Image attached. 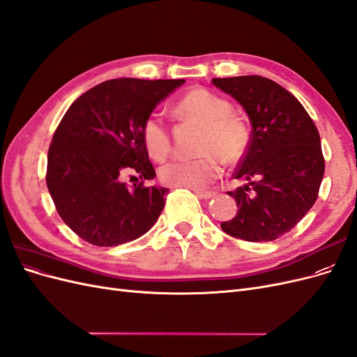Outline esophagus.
Returning a JSON list of instances; mask_svg holds the SVG:
<instances>
[{
    "mask_svg": "<svg viewBox=\"0 0 357 357\" xmlns=\"http://www.w3.org/2000/svg\"><path fill=\"white\" fill-rule=\"evenodd\" d=\"M193 192L197 193V197L201 198V199H211L214 198L215 192H211V190H201V189H193Z\"/></svg>",
    "mask_w": 357,
    "mask_h": 357,
    "instance_id": "1",
    "label": "esophagus"
}]
</instances>
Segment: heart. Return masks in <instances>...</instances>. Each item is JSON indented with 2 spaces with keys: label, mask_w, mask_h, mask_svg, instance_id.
<instances>
[{
  "label": "heart",
  "mask_w": 357,
  "mask_h": 357,
  "mask_svg": "<svg viewBox=\"0 0 357 357\" xmlns=\"http://www.w3.org/2000/svg\"><path fill=\"white\" fill-rule=\"evenodd\" d=\"M181 121L201 125L197 158L172 159L162 165L159 177L164 185L201 189L222 174V159L236 164L243 159L250 143V131L241 117L231 113L228 100L207 89H192L174 107ZM143 142L149 155L156 160L169 152V131L158 113L149 114L143 123Z\"/></svg>",
  "instance_id": "heart-1"
}]
</instances>
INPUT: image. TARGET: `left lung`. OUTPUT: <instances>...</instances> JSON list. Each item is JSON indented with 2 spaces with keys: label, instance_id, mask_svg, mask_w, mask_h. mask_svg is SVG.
I'll return each mask as SVG.
<instances>
[{
  "label": "left lung",
  "instance_id": "left-lung-1",
  "mask_svg": "<svg viewBox=\"0 0 357 357\" xmlns=\"http://www.w3.org/2000/svg\"><path fill=\"white\" fill-rule=\"evenodd\" d=\"M238 101L252 135L234 177L245 180L228 195L238 213L222 229L245 241H274L294 229L314 205L325 174L320 135L302 104L261 75L213 79Z\"/></svg>",
  "mask_w": 357,
  "mask_h": 357
}]
</instances>
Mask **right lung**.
Returning <instances> with one entry per match:
<instances>
[{
    "mask_svg": "<svg viewBox=\"0 0 357 357\" xmlns=\"http://www.w3.org/2000/svg\"><path fill=\"white\" fill-rule=\"evenodd\" d=\"M178 80L113 79L93 86L63 114L52 138L46 183L73 232L98 247L144 235L164 210L168 189L146 186L156 176L143 142V123ZM135 172L142 178L123 183Z\"/></svg>",
    "mask_w": 357,
    "mask_h": 357,
    "instance_id": "1",
    "label": "right lung"
}]
</instances>
